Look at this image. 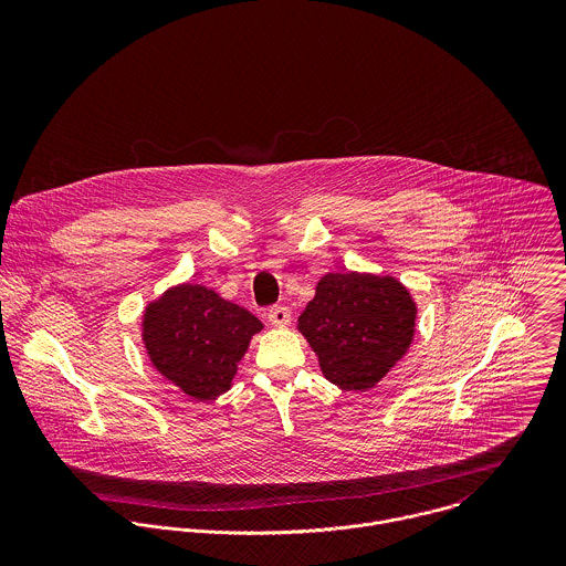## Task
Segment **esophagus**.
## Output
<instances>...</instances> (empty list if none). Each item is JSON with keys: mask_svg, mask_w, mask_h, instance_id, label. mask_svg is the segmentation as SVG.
Masks as SVG:
<instances>
[{"mask_svg": "<svg viewBox=\"0 0 566 566\" xmlns=\"http://www.w3.org/2000/svg\"><path fill=\"white\" fill-rule=\"evenodd\" d=\"M268 321L272 326H287L292 321V312H290V307H283V305L270 307L268 310Z\"/></svg>", "mask_w": 566, "mask_h": 566, "instance_id": "1", "label": "esophagus"}]
</instances>
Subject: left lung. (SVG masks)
Wrapping results in <instances>:
<instances>
[{"label": "left lung", "instance_id": "left-lung-1", "mask_svg": "<svg viewBox=\"0 0 566 566\" xmlns=\"http://www.w3.org/2000/svg\"><path fill=\"white\" fill-rule=\"evenodd\" d=\"M416 305L392 276L331 272L298 318L323 375L342 390L375 388L413 337Z\"/></svg>", "mask_w": 566, "mask_h": 566}]
</instances>
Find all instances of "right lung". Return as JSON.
<instances>
[{
  "label": "right lung",
  "instance_id": "right-lung-1",
  "mask_svg": "<svg viewBox=\"0 0 566 566\" xmlns=\"http://www.w3.org/2000/svg\"><path fill=\"white\" fill-rule=\"evenodd\" d=\"M261 328L248 310L185 283L148 305L144 344L165 379L196 401H211L231 388L248 342Z\"/></svg>",
  "mask_w": 566,
  "mask_h": 566
}]
</instances>
